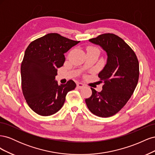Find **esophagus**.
<instances>
[{"mask_svg": "<svg viewBox=\"0 0 155 155\" xmlns=\"http://www.w3.org/2000/svg\"><path fill=\"white\" fill-rule=\"evenodd\" d=\"M84 87H85V85H84V84L82 83H77V87L79 89L83 88Z\"/></svg>", "mask_w": 155, "mask_h": 155, "instance_id": "1", "label": "esophagus"}]
</instances>
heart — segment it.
Masks as SVG:
<instances>
[{
  "mask_svg": "<svg viewBox=\"0 0 155 155\" xmlns=\"http://www.w3.org/2000/svg\"><path fill=\"white\" fill-rule=\"evenodd\" d=\"M88 48H93V47H88Z\"/></svg>",
  "mask_w": 155,
  "mask_h": 155,
  "instance_id": "1",
  "label": "heart"
}]
</instances>
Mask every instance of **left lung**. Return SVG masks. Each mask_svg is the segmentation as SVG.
Instances as JSON below:
<instances>
[{"label":"left lung","instance_id":"left-lung-1","mask_svg":"<svg viewBox=\"0 0 155 155\" xmlns=\"http://www.w3.org/2000/svg\"><path fill=\"white\" fill-rule=\"evenodd\" d=\"M89 41L101 46L108 58L98 74L104 83L102 91L91 88L92 94L85 102L92 114L107 118L118 113L133 94L139 79L138 60L133 50L115 34H101Z\"/></svg>","mask_w":155,"mask_h":155}]
</instances>
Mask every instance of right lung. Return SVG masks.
<instances>
[{"label": "right lung", "mask_w": 155, "mask_h": 155, "mask_svg": "<svg viewBox=\"0 0 155 155\" xmlns=\"http://www.w3.org/2000/svg\"><path fill=\"white\" fill-rule=\"evenodd\" d=\"M78 43L51 33L27 47L21 67L22 91L28 105L37 114L56 113L63 107L67 94L76 88L71 79L59 85L55 76L64 64V54Z\"/></svg>", "instance_id": "right-lung-1"}]
</instances>
